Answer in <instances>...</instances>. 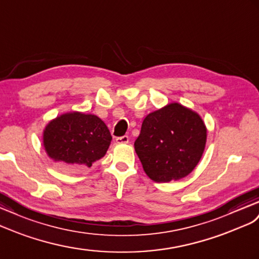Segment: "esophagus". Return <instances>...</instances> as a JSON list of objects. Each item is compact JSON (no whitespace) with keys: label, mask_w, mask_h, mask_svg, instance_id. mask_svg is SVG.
Segmentation results:
<instances>
[{"label":"esophagus","mask_w":259,"mask_h":259,"mask_svg":"<svg viewBox=\"0 0 259 259\" xmlns=\"http://www.w3.org/2000/svg\"><path fill=\"white\" fill-rule=\"evenodd\" d=\"M129 142V137L128 136H123V137H119L116 139V143L117 144H125Z\"/></svg>","instance_id":"34e87169"}]
</instances>
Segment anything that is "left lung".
<instances>
[{
	"label": "left lung",
	"instance_id": "left-lung-1",
	"mask_svg": "<svg viewBox=\"0 0 259 259\" xmlns=\"http://www.w3.org/2000/svg\"><path fill=\"white\" fill-rule=\"evenodd\" d=\"M207 127L198 112L170 103L144 118L135 150L152 181L168 183L189 175L200 161Z\"/></svg>",
	"mask_w": 259,
	"mask_h": 259
}]
</instances>
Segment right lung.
Masks as SVG:
<instances>
[{
	"instance_id": "add662e5",
	"label": "right lung",
	"mask_w": 259,
	"mask_h": 259,
	"mask_svg": "<svg viewBox=\"0 0 259 259\" xmlns=\"http://www.w3.org/2000/svg\"><path fill=\"white\" fill-rule=\"evenodd\" d=\"M112 138L107 125L96 115L65 112L44 129L46 153L70 168L91 167L107 152Z\"/></svg>"
}]
</instances>
